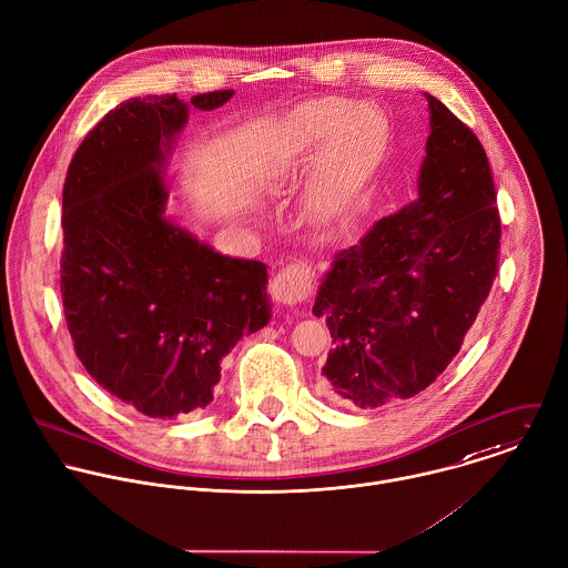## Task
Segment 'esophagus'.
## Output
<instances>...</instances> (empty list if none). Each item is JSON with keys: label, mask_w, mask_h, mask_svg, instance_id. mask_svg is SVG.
Wrapping results in <instances>:
<instances>
[{"label": "esophagus", "mask_w": 568, "mask_h": 568, "mask_svg": "<svg viewBox=\"0 0 568 568\" xmlns=\"http://www.w3.org/2000/svg\"><path fill=\"white\" fill-rule=\"evenodd\" d=\"M314 290V272L305 263H290L276 272L272 278V294L283 305L303 303Z\"/></svg>", "instance_id": "obj_1"}]
</instances>
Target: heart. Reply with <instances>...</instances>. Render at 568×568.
Returning a JSON list of instances; mask_svg holds the SVG:
<instances>
[{
	"mask_svg": "<svg viewBox=\"0 0 568 568\" xmlns=\"http://www.w3.org/2000/svg\"><path fill=\"white\" fill-rule=\"evenodd\" d=\"M381 139L372 108L327 97L301 103L281 128L285 163H301L325 145L307 185L310 210L332 216L349 196Z\"/></svg>",
	"mask_w": 568,
	"mask_h": 568,
	"instance_id": "1",
	"label": "heart"
}]
</instances>
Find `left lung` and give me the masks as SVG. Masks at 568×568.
Returning <instances> with one entry per match:
<instances>
[{
	"label": "left lung",
	"mask_w": 568,
	"mask_h": 568,
	"mask_svg": "<svg viewBox=\"0 0 568 568\" xmlns=\"http://www.w3.org/2000/svg\"><path fill=\"white\" fill-rule=\"evenodd\" d=\"M432 134L418 201L381 219L338 252L314 314L334 349L332 396L361 409L427 389L460 352L500 261V212L487 152L474 130L432 94Z\"/></svg>",
	"instance_id": "1"
}]
</instances>
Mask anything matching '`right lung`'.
<instances>
[{
    "label": "right lung",
    "mask_w": 568,
    "mask_h": 568,
    "mask_svg": "<svg viewBox=\"0 0 568 568\" xmlns=\"http://www.w3.org/2000/svg\"><path fill=\"white\" fill-rule=\"evenodd\" d=\"M234 90L194 94L199 110ZM187 121L176 94L134 97L77 148L61 199V301L74 354L150 418L210 405L223 356L270 323L267 270L199 243L165 219V150Z\"/></svg>",
    "instance_id": "add662e5"
}]
</instances>
